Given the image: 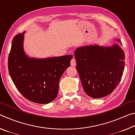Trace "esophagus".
<instances>
[{
	"label": "esophagus",
	"mask_w": 135,
	"mask_h": 135,
	"mask_svg": "<svg viewBox=\"0 0 135 135\" xmlns=\"http://www.w3.org/2000/svg\"><path fill=\"white\" fill-rule=\"evenodd\" d=\"M71 65L73 66V67H75L76 65V61L74 58H73L71 61Z\"/></svg>",
	"instance_id": "esophagus-1"
}]
</instances>
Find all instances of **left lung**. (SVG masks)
<instances>
[{"mask_svg":"<svg viewBox=\"0 0 135 135\" xmlns=\"http://www.w3.org/2000/svg\"><path fill=\"white\" fill-rule=\"evenodd\" d=\"M115 40L122 45L120 39ZM74 56L82 87L89 97H106L118 85L124 68L125 55L117 43L110 46L95 44L79 47Z\"/></svg>","mask_w":135,"mask_h":135,"instance_id":"8db88e82","label":"left lung"}]
</instances>
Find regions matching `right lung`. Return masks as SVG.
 <instances>
[{"mask_svg": "<svg viewBox=\"0 0 135 135\" xmlns=\"http://www.w3.org/2000/svg\"><path fill=\"white\" fill-rule=\"evenodd\" d=\"M26 31L13 38L8 57V70L18 91L30 101L46 104L55 99L59 81L70 67L71 55L35 58L25 53L23 43Z\"/></svg>", "mask_w": 135, "mask_h": 135, "instance_id": "obj_1", "label": "right lung"}]
</instances>
